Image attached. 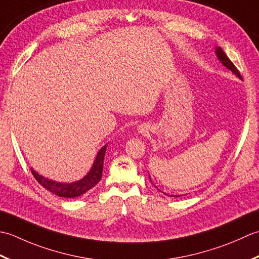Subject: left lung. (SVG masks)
Wrapping results in <instances>:
<instances>
[{
    "mask_svg": "<svg viewBox=\"0 0 259 259\" xmlns=\"http://www.w3.org/2000/svg\"><path fill=\"white\" fill-rule=\"evenodd\" d=\"M215 55H217L218 59H219V60H220V62L223 63V65L227 68V69H229L231 72H234L236 76H238V77L241 79L240 72H239V71H238V69H237V68L235 67L234 63L230 61L229 58L226 56V54L224 52V50L221 49L220 47H217V48H215ZM150 180H151V178H150ZM171 197H172V196H171ZM174 197H178V196H174Z\"/></svg>",
    "mask_w": 259,
    "mask_h": 259,
    "instance_id": "8db88e82",
    "label": "left lung"
}]
</instances>
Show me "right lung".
<instances>
[{
    "mask_svg": "<svg viewBox=\"0 0 259 259\" xmlns=\"http://www.w3.org/2000/svg\"><path fill=\"white\" fill-rule=\"evenodd\" d=\"M107 145L103 146L98 154L96 156L94 164L91 168V171L88 172L87 176L83 177L80 180L72 183H62V182H56L50 179H47L45 177L40 176L39 173H36L32 167H31V172H32L35 180L38 181L42 187L49 190L50 192L55 193L58 197L62 198H76L80 197L81 194L86 193L88 190L94 188L96 184L100 181L103 174V166H104V156L106 153Z\"/></svg>",
    "mask_w": 259,
    "mask_h": 259,
    "instance_id": "1",
    "label": "right lung"
}]
</instances>
